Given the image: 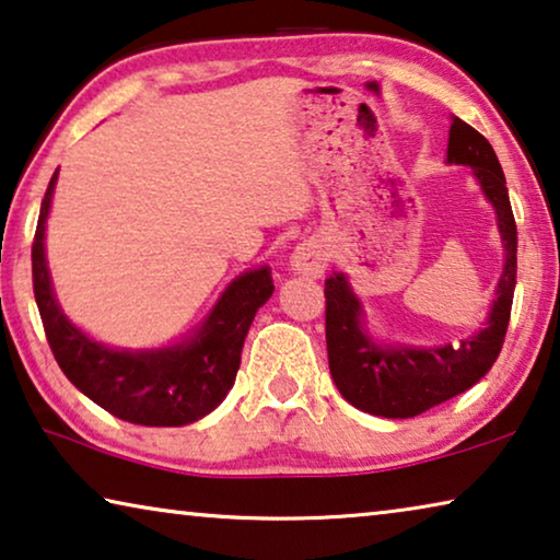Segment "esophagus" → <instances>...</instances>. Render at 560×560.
<instances>
[{
	"label": "esophagus",
	"mask_w": 560,
	"mask_h": 560,
	"mask_svg": "<svg viewBox=\"0 0 560 560\" xmlns=\"http://www.w3.org/2000/svg\"><path fill=\"white\" fill-rule=\"evenodd\" d=\"M329 248L322 238H306L291 254V271L304 273V277H322L329 264Z\"/></svg>",
	"instance_id": "obj_1"
}]
</instances>
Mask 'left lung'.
I'll list each match as a JSON object with an SVG mask.
<instances>
[{"mask_svg": "<svg viewBox=\"0 0 560 560\" xmlns=\"http://www.w3.org/2000/svg\"><path fill=\"white\" fill-rule=\"evenodd\" d=\"M447 163L470 165L482 194L493 203L498 231L505 248L495 302L486 327L455 345L430 349L382 347L364 329V312L345 273L324 281L327 296V352L329 372L341 397L357 410L405 420L447 402L486 377L503 349L511 322L515 273H518V231L505 175L493 145L478 130L453 118L447 140Z\"/></svg>", "mask_w": 560, "mask_h": 560, "instance_id": "8db88e82", "label": "left lung"}]
</instances>
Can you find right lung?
I'll return each instance as SVG.
<instances>
[{
	"label": "right lung",
	"mask_w": 560,
	"mask_h": 560,
	"mask_svg": "<svg viewBox=\"0 0 560 560\" xmlns=\"http://www.w3.org/2000/svg\"><path fill=\"white\" fill-rule=\"evenodd\" d=\"M55 183L57 171L42 198L32 244V283L42 327L65 377L103 410L132 424L180 428L213 412L236 380L241 349L258 306L273 294L269 266L231 281L203 327L183 345L148 352L105 347L67 319L49 281L45 221Z\"/></svg>",
	"instance_id": "right-lung-1"
}]
</instances>
